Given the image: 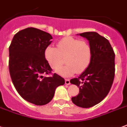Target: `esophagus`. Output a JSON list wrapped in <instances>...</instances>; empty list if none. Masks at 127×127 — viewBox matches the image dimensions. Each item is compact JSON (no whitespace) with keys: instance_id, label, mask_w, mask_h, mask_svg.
<instances>
[{"instance_id":"1","label":"esophagus","mask_w":127,"mask_h":127,"mask_svg":"<svg viewBox=\"0 0 127 127\" xmlns=\"http://www.w3.org/2000/svg\"><path fill=\"white\" fill-rule=\"evenodd\" d=\"M65 83L66 85H70V81L69 79H65Z\"/></svg>"}]
</instances>
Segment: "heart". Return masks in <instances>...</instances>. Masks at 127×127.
<instances>
[{"mask_svg": "<svg viewBox=\"0 0 127 127\" xmlns=\"http://www.w3.org/2000/svg\"><path fill=\"white\" fill-rule=\"evenodd\" d=\"M92 57V48L85 40H80L72 37L61 39L57 48L48 47L45 51V58L52 69L57 70L64 63L66 58L67 65L57 70V72L65 77L81 74L88 68Z\"/></svg>", "mask_w": 127, "mask_h": 127, "instance_id": "obj_1", "label": "heart"}]
</instances>
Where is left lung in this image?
I'll return each instance as SVG.
<instances>
[{
	"label": "left lung",
	"instance_id": "obj_1",
	"mask_svg": "<svg viewBox=\"0 0 127 127\" xmlns=\"http://www.w3.org/2000/svg\"><path fill=\"white\" fill-rule=\"evenodd\" d=\"M79 35L89 41L92 57L88 68L70 80L79 88V94L72 101L80 107L89 108L101 102L110 91L115 76V53L108 39L96 32Z\"/></svg>",
	"mask_w": 127,
	"mask_h": 127
}]
</instances>
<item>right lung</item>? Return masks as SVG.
I'll return each mask as SVG.
<instances>
[{
	"label": "right lung",
	"instance_id": "add662e5",
	"mask_svg": "<svg viewBox=\"0 0 127 127\" xmlns=\"http://www.w3.org/2000/svg\"><path fill=\"white\" fill-rule=\"evenodd\" d=\"M52 39L44 31L27 28L16 33L9 48V69L13 85L24 99L36 105L48 103L55 89L65 83L56 73L43 76L53 70L45 58Z\"/></svg>",
	"mask_w": 127,
	"mask_h": 127
}]
</instances>
